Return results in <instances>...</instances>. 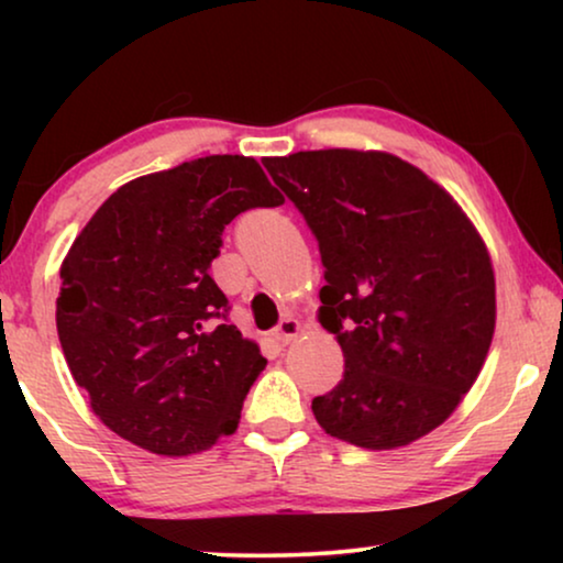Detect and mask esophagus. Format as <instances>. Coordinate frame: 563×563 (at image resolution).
Wrapping results in <instances>:
<instances>
[{"instance_id": "obj_1", "label": "esophagus", "mask_w": 563, "mask_h": 563, "mask_svg": "<svg viewBox=\"0 0 563 563\" xmlns=\"http://www.w3.org/2000/svg\"><path fill=\"white\" fill-rule=\"evenodd\" d=\"M299 320H295V318H284L279 325L274 328V341H279L282 345H287V343H291L297 338V333H299Z\"/></svg>"}]
</instances>
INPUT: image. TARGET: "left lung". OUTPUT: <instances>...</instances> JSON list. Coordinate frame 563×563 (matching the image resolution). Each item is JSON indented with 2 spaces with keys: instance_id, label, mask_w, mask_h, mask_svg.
Listing matches in <instances>:
<instances>
[{
  "instance_id": "1",
  "label": "left lung",
  "mask_w": 563,
  "mask_h": 563,
  "mask_svg": "<svg viewBox=\"0 0 563 563\" xmlns=\"http://www.w3.org/2000/svg\"><path fill=\"white\" fill-rule=\"evenodd\" d=\"M264 166L318 241L320 322L343 349V379L312 399L314 418L372 451L428 435L495 335L487 245L449 191L391 153L299 151Z\"/></svg>"
}]
</instances>
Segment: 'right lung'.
<instances>
[{"label":"right lung","instance_id":"obj_1","mask_svg":"<svg viewBox=\"0 0 563 563\" xmlns=\"http://www.w3.org/2000/svg\"><path fill=\"white\" fill-rule=\"evenodd\" d=\"M282 202L253 158L205 156L128 181L87 222L60 266L56 328L112 433L158 456L235 433L266 358L228 325L210 264L233 218Z\"/></svg>","mask_w":563,"mask_h":563}]
</instances>
